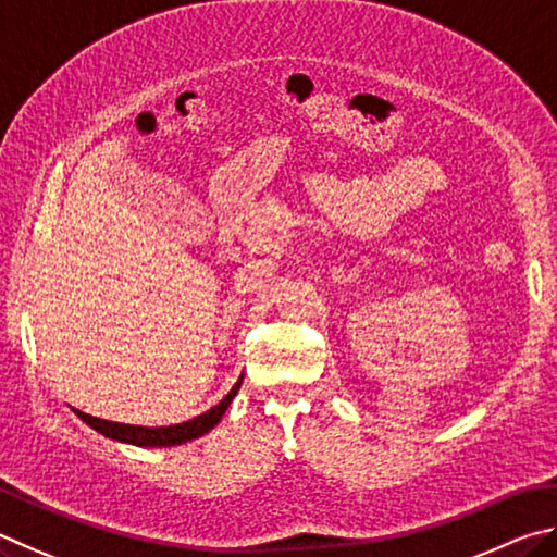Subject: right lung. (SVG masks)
I'll list each match as a JSON object with an SVG mask.
<instances>
[{"instance_id":"obj_1","label":"right lung","mask_w":557,"mask_h":557,"mask_svg":"<svg viewBox=\"0 0 557 557\" xmlns=\"http://www.w3.org/2000/svg\"><path fill=\"white\" fill-rule=\"evenodd\" d=\"M242 379L232 386V392L222 398L218 406H212L210 411H205L200 416H195L193 421H185L178 425H165V428H146V425H126V423H114V421H102V418L87 416L83 411H75L83 421L92 428V431L102 433L104 437L116 443H126V445H136V447H173V445H183L190 443L195 437H202L205 433H210L214 425L222 421L224 411H227L232 398L237 396Z\"/></svg>"}]
</instances>
